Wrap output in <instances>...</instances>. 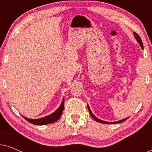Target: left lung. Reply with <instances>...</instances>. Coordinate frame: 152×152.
Here are the masks:
<instances>
[{"mask_svg": "<svg viewBox=\"0 0 152 152\" xmlns=\"http://www.w3.org/2000/svg\"><path fill=\"white\" fill-rule=\"evenodd\" d=\"M134 37H135V39H136V41H138V43H139V44H140V47L142 48V49H143V44H142V40H141L140 37H139V35H138V34H136V32H134ZM87 107H88V109L89 113H90L91 115L92 116V118H93V119H94L95 120H96L97 122H100V123H104V124H115V123H120V122H124V120H126L127 119V118H124V119H123V120H119V121H116V122H106V121H104V120H100V119H99V118H97L95 117V116L93 114L92 112H91V109H90V108H89V106H88V104H87Z\"/></svg>", "mask_w": 152, "mask_h": 152, "instance_id": "obj_1", "label": "left lung"}]
</instances>
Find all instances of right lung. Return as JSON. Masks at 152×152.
Here are the masks:
<instances>
[{
    "mask_svg": "<svg viewBox=\"0 0 152 152\" xmlns=\"http://www.w3.org/2000/svg\"><path fill=\"white\" fill-rule=\"evenodd\" d=\"M64 108V98L62 99V102L61 104L59 107V108L56 110L55 112H53V113L50 114V115L45 116V117H43L41 118H38V119H30L25 116L22 115L27 121H28L30 123L33 124H36V125H44V124H51L53 122H55L59 119V118L61 117L62 113H63Z\"/></svg>",
    "mask_w": 152,
    "mask_h": 152,
    "instance_id": "obj_1",
    "label": "right lung"
}]
</instances>
